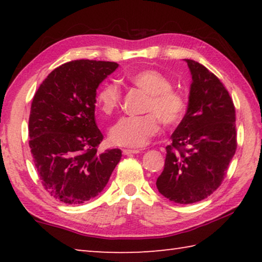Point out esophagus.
Returning <instances> with one entry per match:
<instances>
[{
    "instance_id": "34e87169",
    "label": "esophagus",
    "mask_w": 262,
    "mask_h": 262,
    "mask_svg": "<svg viewBox=\"0 0 262 262\" xmlns=\"http://www.w3.org/2000/svg\"><path fill=\"white\" fill-rule=\"evenodd\" d=\"M123 155H127V156H129V155H134V154H139L140 150H133V149H123L122 150Z\"/></svg>"
}]
</instances>
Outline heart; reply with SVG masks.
<instances>
[{
  "mask_svg": "<svg viewBox=\"0 0 262 262\" xmlns=\"http://www.w3.org/2000/svg\"><path fill=\"white\" fill-rule=\"evenodd\" d=\"M133 85L148 95L144 112L141 117L121 118L110 129V141L119 147L140 148L147 144L159 129V121L164 126L178 123L186 110V100L178 91L172 90V82L163 73L155 69H143L128 76ZM96 103L106 115L113 114L121 103V90L117 84L107 83L100 89Z\"/></svg>",
  "mask_w": 262,
  "mask_h": 262,
  "instance_id": "obj_1",
  "label": "heart"
}]
</instances>
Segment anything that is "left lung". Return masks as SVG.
<instances>
[{
  "label": "left lung",
  "mask_w": 262,
  "mask_h": 262,
  "mask_svg": "<svg viewBox=\"0 0 262 262\" xmlns=\"http://www.w3.org/2000/svg\"><path fill=\"white\" fill-rule=\"evenodd\" d=\"M185 61L192 75L187 111L171 136L156 181L164 198L180 205L215 192L237 149L236 111L228 90L205 66Z\"/></svg>",
  "instance_id": "obj_1"
}]
</instances>
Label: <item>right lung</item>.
Instances as JSON below:
<instances>
[{"instance_id":"add662e5","label":"right lung","mask_w":262,"mask_h":262,"mask_svg":"<svg viewBox=\"0 0 262 262\" xmlns=\"http://www.w3.org/2000/svg\"><path fill=\"white\" fill-rule=\"evenodd\" d=\"M118 67L108 61L67 62L33 97L29 144L34 165L43 188L67 205L96 198L121 159L120 149L97 152L104 136L95 120L97 89Z\"/></svg>"}]
</instances>
